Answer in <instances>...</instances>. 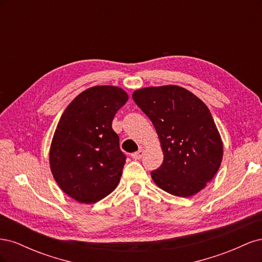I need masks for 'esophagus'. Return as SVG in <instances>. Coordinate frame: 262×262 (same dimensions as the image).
I'll return each instance as SVG.
<instances>
[{
    "mask_svg": "<svg viewBox=\"0 0 262 262\" xmlns=\"http://www.w3.org/2000/svg\"><path fill=\"white\" fill-rule=\"evenodd\" d=\"M143 154H144V149L143 148H140L138 152L132 153L131 156H132V158H134V160H140V158L143 156Z\"/></svg>",
    "mask_w": 262,
    "mask_h": 262,
    "instance_id": "1",
    "label": "esophagus"
}]
</instances>
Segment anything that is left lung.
<instances>
[{"label": "left lung", "instance_id": "8db88e82", "mask_svg": "<svg viewBox=\"0 0 262 262\" xmlns=\"http://www.w3.org/2000/svg\"><path fill=\"white\" fill-rule=\"evenodd\" d=\"M132 98L160 137L164 161L150 172L155 184L182 198L199 192L223 157V144L207 105L176 85L138 90Z\"/></svg>", "mask_w": 262, "mask_h": 262}]
</instances>
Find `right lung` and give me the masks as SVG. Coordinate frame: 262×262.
<instances>
[{"label": "right lung", "mask_w": 262, "mask_h": 262, "mask_svg": "<svg viewBox=\"0 0 262 262\" xmlns=\"http://www.w3.org/2000/svg\"><path fill=\"white\" fill-rule=\"evenodd\" d=\"M115 86H94L62 114L50 147V167L59 187L82 203H95L120 181L126 156L113 130L115 115L128 100Z\"/></svg>", "instance_id": "add662e5"}]
</instances>
